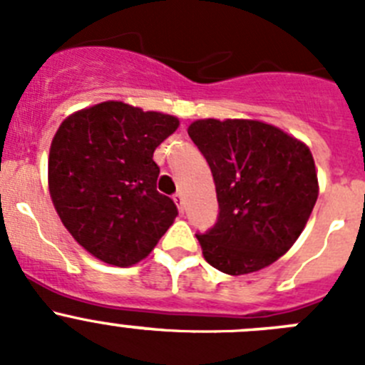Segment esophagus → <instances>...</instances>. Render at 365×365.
Wrapping results in <instances>:
<instances>
[{"label":"esophagus","mask_w":365,"mask_h":365,"mask_svg":"<svg viewBox=\"0 0 365 365\" xmlns=\"http://www.w3.org/2000/svg\"><path fill=\"white\" fill-rule=\"evenodd\" d=\"M173 201H175L177 208H179L180 212H185V195H182V192H177L175 195H173Z\"/></svg>","instance_id":"1"}]
</instances>
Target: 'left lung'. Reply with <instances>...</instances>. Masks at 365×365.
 I'll use <instances>...</instances> for the list:
<instances>
[{"mask_svg": "<svg viewBox=\"0 0 365 365\" xmlns=\"http://www.w3.org/2000/svg\"><path fill=\"white\" fill-rule=\"evenodd\" d=\"M188 135L210 166L217 222L197 234L214 269L241 276L272 265L294 245L318 199L312 153L259 120L205 118Z\"/></svg>", "mask_w": 365, "mask_h": 365, "instance_id": "1", "label": "left lung"}]
</instances>
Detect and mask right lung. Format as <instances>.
<instances>
[{
    "label": "right lung",
    "instance_id": "1",
    "mask_svg": "<svg viewBox=\"0 0 365 365\" xmlns=\"http://www.w3.org/2000/svg\"><path fill=\"white\" fill-rule=\"evenodd\" d=\"M179 128L172 115L102 102L60 124L49 151V193L63 227L96 259L131 267L177 217L157 192L155 148Z\"/></svg>",
    "mask_w": 365,
    "mask_h": 365
}]
</instances>
